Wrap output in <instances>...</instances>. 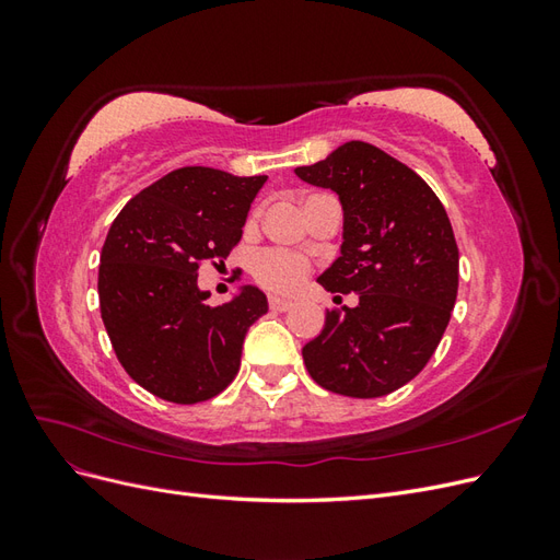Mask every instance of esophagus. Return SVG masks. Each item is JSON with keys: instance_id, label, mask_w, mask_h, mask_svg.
<instances>
[{"instance_id": "obj_1", "label": "esophagus", "mask_w": 560, "mask_h": 560, "mask_svg": "<svg viewBox=\"0 0 560 560\" xmlns=\"http://www.w3.org/2000/svg\"><path fill=\"white\" fill-rule=\"evenodd\" d=\"M294 306L292 299H284V296H278V294H270L268 296V308L270 311H290Z\"/></svg>"}]
</instances>
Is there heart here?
<instances>
[{"label":"heart","instance_id":"heart-1","mask_svg":"<svg viewBox=\"0 0 560 560\" xmlns=\"http://www.w3.org/2000/svg\"><path fill=\"white\" fill-rule=\"evenodd\" d=\"M311 273V261L287 249H261L252 261V276L270 292H292Z\"/></svg>","mask_w":560,"mask_h":560}]
</instances>
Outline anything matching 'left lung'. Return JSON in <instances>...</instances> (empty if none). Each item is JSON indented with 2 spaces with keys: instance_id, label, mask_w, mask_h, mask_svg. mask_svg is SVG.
I'll return each instance as SVG.
<instances>
[{
  "instance_id": "obj_1",
  "label": "left lung",
  "mask_w": 560,
  "mask_h": 560,
  "mask_svg": "<svg viewBox=\"0 0 560 560\" xmlns=\"http://www.w3.org/2000/svg\"><path fill=\"white\" fill-rule=\"evenodd\" d=\"M331 189L343 208V245L317 282L360 294L327 311L303 362L329 393L374 399L416 378L446 331L457 296V245L442 200L409 165L352 140L294 171Z\"/></svg>"
}]
</instances>
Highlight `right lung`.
<instances>
[{
  "instance_id": "obj_1",
  "label": "right lung",
  "mask_w": 560,
  "mask_h": 560,
  "mask_svg": "<svg viewBox=\"0 0 560 560\" xmlns=\"http://www.w3.org/2000/svg\"><path fill=\"white\" fill-rule=\"evenodd\" d=\"M268 177L189 165L126 202L100 254V313L128 376L165 401L198 404L235 378L247 329L266 294L245 284L208 306L198 266L241 243L254 196Z\"/></svg>"
}]
</instances>
